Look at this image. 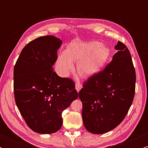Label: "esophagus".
I'll return each instance as SVG.
<instances>
[{"label": "esophagus", "instance_id": "34e87169", "mask_svg": "<svg viewBox=\"0 0 148 148\" xmlns=\"http://www.w3.org/2000/svg\"><path fill=\"white\" fill-rule=\"evenodd\" d=\"M75 88H76V90H77V92H79L80 90L82 88V85L80 84V83H76Z\"/></svg>", "mask_w": 148, "mask_h": 148}]
</instances>
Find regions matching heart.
I'll use <instances>...</instances> for the list:
<instances>
[{
  "label": "heart",
  "instance_id": "1",
  "mask_svg": "<svg viewBox=\"0 0 148 148\" xmlns=\"http://www.w3.org/2000/svg\"><path fill=\"white\" fill-rule=\"evenodd\" d=\"M110 55L109 49L101 42L74 40L58 56L56 67L61 76H67L74 69L73 62L78 61V72L84 77H90L101 70Z\"/></svg>",
  "mask_w": 148,
  "mask_h": 148
}]
</instances>
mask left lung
<instances>
[{"instance_id":"8db88e82","label":"left lung","mask_w":148,"mask_h":148,"mask_svg":"<svg viewBox=\"0 0 148 148\" xmlns=\"http://www.w3.org/2000/svg\"><path fill=\"white\" fill-rule=\"evenodd\" d=\"M115 49L118 51L111 62L84 82L79 92L84 125L95 134L106 133L118 126L135 94L136 72L130 51L120 42Z\"/></svg>"}]
</instances>
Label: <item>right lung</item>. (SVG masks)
<instances>
[{"mask_svg":"<svg viewBox=\"0 0 148 148\" xmlns=\"http://www.w3.org/2000/svg\"><path fill=\"white\" fill-rule=\"evenodd\" d=\"M60 39L40 37L22 49L14 68V99L28 126L49 134L62 125V113L79 96L72 79L53 71Z\"/></svg>","mask_w":148,"mask_h":148,"instance_id":"right-lung-1","label":"right lung"}]
</instances>
